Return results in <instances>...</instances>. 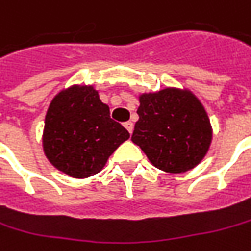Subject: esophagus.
Returning <instances> with one entry per match:
<instances>
[{
    "label": "esophagus",
    "instance_id": "1",
    "mask_svg": "<svg viewBox=\"0 0 251 251\" xmlns=\"http://www.w3.org/2000/svg\"><path fill=\"white\" fill-rule=\"evenodd\" d=\"M124 127L128 130V132H130V134H131L132 130H134V124H132L131 121H126V123H124Z\"/></svg>",
    "mask_w": 251,
    "mask_h": 251
}]
</instances>
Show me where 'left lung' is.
Listing matches in <instances>:
<instances>
[{
  "label": "left lung",
  "instance_id": "8db88e82",
  "mask_svg": "<svg viewBox=\"0 0 251 251\" xmlns=\"http://www.w3.org/2000/svg\"><path fill=\"white\" fill-rule=\"evenodd\" d=\"M132 143L157 168L181 174L196 167L207 152L212 128L206 111L189 92L165 89L143 94Z\"/></svg>",
  "mask_w": 251,
  "mask_h": 251
}]
</instances>
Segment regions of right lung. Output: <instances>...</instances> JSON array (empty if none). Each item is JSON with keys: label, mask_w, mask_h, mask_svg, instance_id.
Returning <instances> with one entry per match:
<instances>
[{"label": "right lung", "mask_w": 251, "mask_h": 251, "mask_svg": "<svg viewBox=\"0 0 251 251\" xmlns=\"http://www.w3.org/2000/svg\"><path fill=\"white\" fill-rule=\"evenodd\" d=\"M130 138L120 123L110 119L92 86H75L52 100L45 117L44 151L59 171L73 178L100 172L108 157Z\"/></svg>", "instance_id": "1"}]
</instances>
